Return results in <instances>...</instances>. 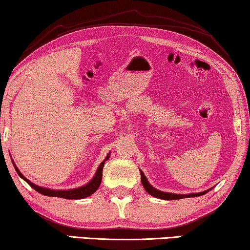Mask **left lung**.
<instances>
[{"instance_id":"1","label":"left lung","mask_w":250,"mask_h":250,"mask_svg":"<svg viewBox=\"0 0 250 250\" xmlns=\"http://www.w3.org/2000/svg\"><path fill=\"white\" fill-rule=\"evenodd\" d=\"M140 179H142V184L144 186V188H145V190L148 192L149 195H152L154 197H156V198H160V199H165V200H172V199H181V198H189V197H198V196H202L204 194H206L207 191H202V192H194V194H187V195H179V194H171V192H164V191H161V190H157L153 187L152 185L149 184L148 180H147L145 174H144L143 171H140Z\"/></svg>"}]
</instances>
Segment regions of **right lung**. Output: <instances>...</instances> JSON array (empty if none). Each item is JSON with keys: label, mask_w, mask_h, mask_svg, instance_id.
Masks as SVG:
<instances>
[{"label": "right lung", "mask_w": 250, "mask_h": 250, "mask_svg": "<svg viewBox=\"0 0 250 250\" xmlns=\"http://www.w3.org/2000/svg\"><path fill=\"white\" fill-rule=\"evenodd\" d=\"M108 157H110V155H107L106 159H105L100 164V167H98L96 173H95V175H94V178L91 179L88 184L83 186V187H79L76 189H68V190H53V189L40 187V186L35 185L31 181L28 180L27 178H24L23 174L19 171V168L16 167L15 162L12 161V163H13V165H15V168H16L17 173L19 174V177L22 178L31 188H34L35 190L40 192V194L45 195V196H51V197H60V198H65V199H82V198H86V197L90 196L91 194H94V192L98 189V187H100L101 181H102V175H103L104 163H105V161L108 160Z\"/></svg>", "instance_id": "1"}]
</instances>
